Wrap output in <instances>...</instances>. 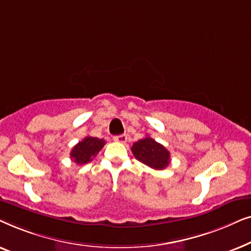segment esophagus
Segmentation results:
<instances>
[{
	"instance_id": "1",
	"label": "esophagus",
	"mask_w": 251,
	"mask_h": 251,
	"mask_svg": "<svg viewBox=\"0 0 251 251\" xmlns=\"http://www.w3.org/2000/svg\"><path fill=\"white\" fill-rule=\"evenodd\" d=\"M113 139H114L115 142H118V143L126 144V139H128V136H126V135H119V136H114V137H113Z\"/></svg>"
}]
</instances>
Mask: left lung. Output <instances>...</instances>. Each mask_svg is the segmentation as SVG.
I'll return each instance as SVG.
<instances>
[{"instance_id":"left-lung-1","label":"left lung","mask_w":251,"mask_h":251,"mask_svg":"<svg viewBox=\"0 0 251 251\" xmlns=\"http://www.w3.org/2000/svg\"><path fill=\"white\" fill-rule=\"evenodd\" d=\"M131 152L137 160L152 169L162 170L170 163L169 151L149 136L133 144Z\"/></svg>"}]
</instances>
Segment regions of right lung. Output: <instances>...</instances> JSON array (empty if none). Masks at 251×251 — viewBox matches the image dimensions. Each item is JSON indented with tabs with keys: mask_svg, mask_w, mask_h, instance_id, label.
<instances>
[{
	"mask_svg": "<svg viewBox=\"0 0 251 251\" xmlns=\"http://www.w3.org/2000/svg\"><path fill=\"white\" fill-rule=\"evenodd\" d=\"M105 145L104 139L88 136L83 140L78 142L71 152V159L76 164H85L90 162L92 157L97 155Z\"/></svg>",
	"mask_w": 251,
	"mask_h": 251,
	"instance_id": "obj_1",
	"label": "right lung"
}]
</instances>
